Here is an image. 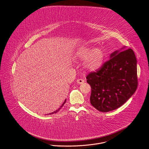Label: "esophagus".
I'll list each match as a JSON object with an SVG mask.
<instances>
[{
  "instance_id": "obj_1",
  "label": "esophagus",
  "mask_w": 149,
  "mask_h": 149,
  "mask_svg": "<svg viewBox=\"0 0 149 149\" xmlns=\"http://www.w3.org/2000/svg\"><path fill=\"white\" fill-rule=\"evenodd\" d=\"M84 82V79H78L77 80V83H78V84H83Z\"/></svg>"
}]
</instances>
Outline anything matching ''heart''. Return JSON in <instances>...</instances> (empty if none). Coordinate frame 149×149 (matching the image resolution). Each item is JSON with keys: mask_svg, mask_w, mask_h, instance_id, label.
<instances>
[{"mask_svg": "<svg viewBox=\"0 0 149 149\" xmlns=\"http://www.w3.org/2000/svg\"><path fill=\"white\" fill-rule=\"evenodd\" d=\"M77 56L81 60H87L86 66L88 70L94 71L99 69L104 61V54L98 48L81 47L77 52Z\"/></svg>", "mask_w": 149, "mask_h": 149, "instance_id": "b5f03b06", "label": "heart"}]
</instances>
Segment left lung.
Masks as SVG:
<instances>
[{"label":"left lung","instance_id":"obj_1","mask_svg":"<svg viewBox=\"0 0 149 149\" xmlns=\"http://www.w3.org/2000/svg\"><path fill=\"white\" fill-rule=\"evenodd\" d=\"M91 87V104L97 110L108 112L122 106L138 86L137 60L133 51H116L110 58L86 77Z\"/></svg>","mask_w":149,"mask_h":149}]
</instances>
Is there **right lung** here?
I'll list each match as a JSON object with an SVG mask.
<instances>
[{"label":"right lung","instance_id":"1","mask_svg":"<svg viewBox=\"0 0 149 149\" xmlns=\"http://www.w3.org/2000/svg\"><path fill=\"white\" fill-rule=\"evenodd\" d=\"M66 100H65V101H64V102H63V104H62L61 106V107H60V108H59V109H58V110H56V111H54V112H53V113H50V114H55V113H57V112H58V111H59V110H60V109H61V108L62 107V106H63V105H64V104H65V102H66Z\"/></svg>","mask_w":149,"mask_h":149}]
</instances>
